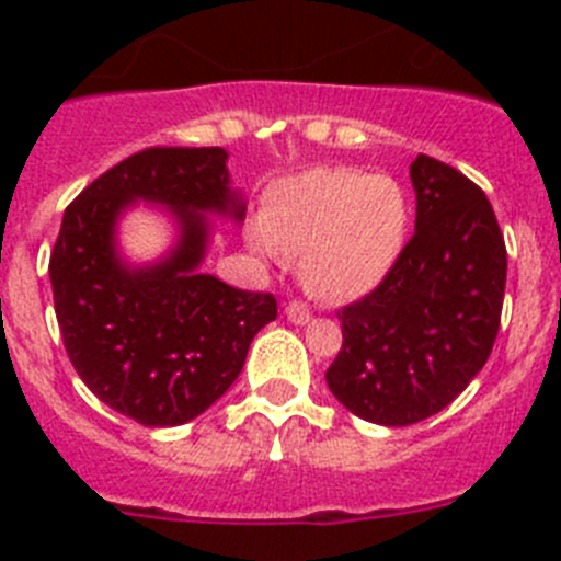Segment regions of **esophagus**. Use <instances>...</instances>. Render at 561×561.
I'll list each match as a JSON object with an SVG mask.
<instances>
[{
    "label": "esophagus",
    "mask_w": 561,
    "mask_h": 561,
    "mask_svg": "<svg viewBox=\"0 0 561 561\" xmlns=\"http://www.w3.org/2000/svg\"><path fill=\"white\" fill-rule=\"evenodd\" d=\"M286 320H289V323H295V325L309 323V320H311L309 306H306L304 300H289V304H286Z\"/></svg>",
    "instance_id": "34e87169"
}]
</instances>
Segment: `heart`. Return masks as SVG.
<instances>
[{"label": "heart", "mask_w": 561, "mask_h": 561, "mask_svg": "<svg viewBox=\"0 0 561 561\" xmlns=\"http://www.w3.org/2000/svg\"><path fill=\"white\" fill-rule=\"evenodd\" d=\"M408 196L381 173L311 168L272 191L252 244L300 255L311 291L354 300L385 280L408 238Z\"/></svg>", "instance_id": "heart-1"}]
</instances>
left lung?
Masks as SVG:
<instances>
[{
  "label": "left lung",
  "instance_id": "obj_1",
  "mask_svg": "<svg viewBox=\"0 0 561 561\" xmlns=\"http://www.w3.org/2000/svg\"><path fill=\"white\" fill-rule=\"evenodd\" d=\"M415 232L370 295L336 311L342 348L325 370L354 415L408 427L453 404L500 331L505 241L485 193L447 162L410 165Z\"/></svg>",
  "mask_w": 561,
  "mask_h": 561
}]
</instances>
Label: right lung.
I'll list each match as a JSON object with an SVG mask.
<instances>
[{"label":"right lung","mask_w":561,"mask_h":561,"mask_svg":"<svg viewBox=\"0 0 561 561\" xmlns=\"http://www.w3.org/2000/svg\"><path fill=\"white\" fill-rule=\"evenodd\" d=\"M137 198L165 204L181 241L157 265L128 267L113 227ZM241 221L225 148H146L64 210L49 284L69 362L92 393L142 427H176L205 413L244 368L257 331L277 317L270 291H244L199 272L210 221Z\"/></svg>","instance_id":"1"}]
</instances>
